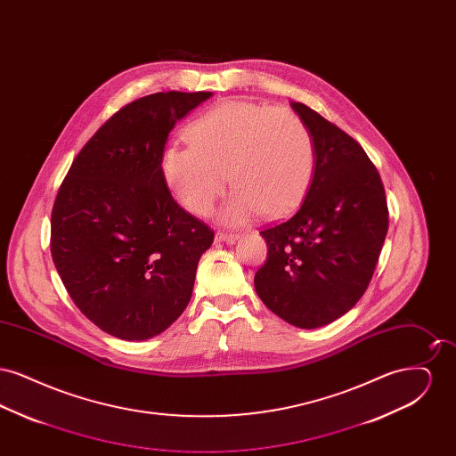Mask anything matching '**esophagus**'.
Instances as JSON below:
<instances>
[{
  "label": "esophagus",
  "mask_w": 456,
  "mask_h": 456,
  "mask_svg": "<svg viewBox=\"0 0 456 456\" xmlns=\"http://www.w3.org/2000/svg\"><path fill=\"white\" fill-rule=\"evenodd\" d=\"M238 239V234L234 232H224V231H218L216 234V240L217 242H234Z\"/></svg>",
  "instance_id": "obj_1"
}]
</instances>
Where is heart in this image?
<instances>
[{
	"label": "heart",
	"mask_w": 456,
	"mask_h": 456,
	"mask_svg": "<svg viewBox=\"0 0 456 456\" xmlns=\"http://www.w3.org/2000/svg\"><path fill=\"white\" fill-rule=\"evenodd\" d=\"M188 145L169 143L160 169L177 201L205 216L224 191H234L218 212L225 224L258 214L282 217L305 195L316 166L309 126L290 109L227 99L201 112L186 128Z\"/></svg>",
	"instance_id": "b5f03b06"
}]
</instances>
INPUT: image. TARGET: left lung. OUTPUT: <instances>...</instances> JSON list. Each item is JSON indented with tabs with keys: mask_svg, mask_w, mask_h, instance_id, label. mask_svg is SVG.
Here are the masks:
<instances>
[{
	"mask_svg": "<svg viewBox=\"0 0 456 456\" xmlns=\"http://www.w3.org/2000/svg\"><path fill=\"white\" fill-rule=\"evenodd\" d=\"M292 109L314 136V175L301 208L261 231L268 256L255 289L287 323L318 328L366 292L388 232V205L364 149L316 110L301 102Z\"/></svg>",
	"mask_w": 456,
	"mask_h": 456,
	"instance_id": "1",
	"label": "left lung"
}]
</instances>
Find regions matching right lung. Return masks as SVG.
I'll use <instances>...</instances> for the list:
<instances>
[{
    "instance_id": "add662e5",
    "label": "right lung",
    "mask_w": 456,
    "mask_h": 456,
    "mask_svg": "<svg viewBox=\"0 0 456 456\" xmlns=\"http://www.w3.org/2000/svg\"><path fill=\"white\" fill-rule=\"evenodd\" d=\"M212 92H159L114 112L75 157L51 212V256L77 307L121 340L183 314L214 231L177 205L160 157Z\"/></svg>"
}]
</instances>
